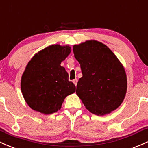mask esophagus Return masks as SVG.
Listing matches in <instances>:
<instances>
[{
  "label": "esophagus",
  "mask_w": 148,
  "mask_h": 148,
  "mask_svg": "<svg viewBox=\"0 0 148 148\" xmlns=\"http://www.w3.org/2000/svg\"><path fill=\"white\" fill-rule=\"evenodd\" d=\"M73 82L74 83L75 85L77 86V79H73Z\"/></svg>",
  "instance_id": "34e87169"
}]
</instances>
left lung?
Segmentation results:
<instances>
[{
    "mask_svg": "<svg viewBox=\"0 0 148 148\" xmlns=\"http://www.w3.org/2000/svg\"><path fill=\"white\" fill-rule=\"evenodd\" d=\"M82 77L76 94L88 110L104 115L117 108L127 93L125 70L114 53L103 43L87 40L73 46Z\"/></svg>",
    "mask_w": 148,
    "mask_h": 148,
    "instance_id": "left-lung-1",
    "label": "left lung"
}]
</instances>
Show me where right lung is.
Here are the masks:
<instances>
[{
	"mask_svg": "<svg viewBox=\"0 0 148 148\" xmlns=\"http://www.w3.org/2000/svg\"><path fill=\"white\" fill-rule=\"evenodd\" d=\"M69 45H53L36 53L21 77V89L26 103L45 114L60 110L64 99L75 92L61 63L71 53Z\"/></svg>",
	"mask_w": 148,
	"mask_h": 148,
	"instance_id": "obj_1",
	"label": "right lung"
}]
</instances>
